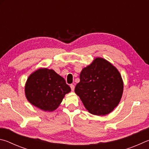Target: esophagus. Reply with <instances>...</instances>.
I'll use <instances>...</instances> for the list:
<instances>
[{"label":"esophagus","mask_w":149,"mask_h":149,"mask_svg":"<svg viewBox=\"0 0 149 149\" xmlns=\"http://www.w3.org/2000/svg\"><path fill=\"white\" fill-rule=\"evenodd\" d=\"M70 88H71V90L72 91H74V85L70 84Z\"/></svg>","instance_id":"esophagus-1"}]
</instances>
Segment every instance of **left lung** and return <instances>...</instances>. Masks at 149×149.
Listing matches in <instances>:
<instances>
[{"label":"left lung","instance_id":"1","mask_svg":"<svg viewBox=\"0 0 149 149\" xmlns=\"http://www.w3.org/2000/svg\"><path fill=\"white\" fill-rule=\"evenodd\" d=\"M123 90L118 69L106 59L97 57L82 70L74 92L90 113L103 116L118 105Z\"/></svg>","mask_w":149,"mask_h":149}]
</instances>
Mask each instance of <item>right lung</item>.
<instances>
[{"instance_id":"obj_1","label":"right lung","mask_w":149,"mask_h":149,"mask_svg":"<svg viewBox=\"0 0 149 149\" xmlns=\"http://www.w3.org/2000/svg\"><path fill=\"white\" fill-rule=\"evenodd\" d=\"M70 88L65 79L52 69L40 68L27 79L26 98L33 105L44 111H54L61 104Z\"/></svg>"}]
</instances>
